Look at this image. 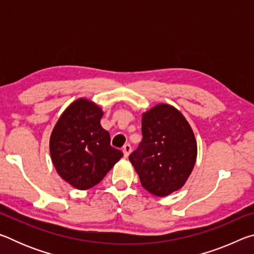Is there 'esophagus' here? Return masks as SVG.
Masks as SVG:
<instances>
[{"label":"esophagus","mask_w":254,"mask_h":254,"mask_svg":"<svg viewBox=\"0 0 254 254\" xmlns=\"http://www.w3.org/2000/svg\"><path fill=\"white\" fill-rule=\"evenodd\" d=\"M122 151H123V154H124V157L126 158H127L128 156H130V153H131V145L130 144H126L123 147V149H122Z\"/></svg>","instance_id":"34e87169"}]
</instances>
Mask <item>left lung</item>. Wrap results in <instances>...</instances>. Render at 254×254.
<instances>
[{
	"mask_svg": "<svg viewBox=\"0 0 254 254\" xmlns=\"http://www.w3.org/2000/svg\"><path fill=\"white\" fill-rule=\"evenodd\" d=\"M141 122L143 139L128 159L144 189L168 196L184 186L194 169V131L182 112L163 103L144 112Z\"/></svg>",
	"mask_w": 254,
	"mask_h": 254,
	"instance_id": "8db88e82",
	"label": "left lung"
}]
</instances>
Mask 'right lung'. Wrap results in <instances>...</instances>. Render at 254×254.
I'll return each mask as SVG.
<instances>
[{"label": "right lung", "instance_id": "right-lung-1", "mask_svg": "<svg viewBox=\"0 0 254 254\" xmlns=\"http://www.w3.org/2000/svg\"><path fill=\"white\" fill-rule=\"evenodd\" d=\"M103 114L100 105L80 97L63 112L51 132L49 149L56 171L79 190L100 183L123 156L111 147L110 133L101 126Z\"/></svg>", "mask_w": 254, "mask_h": 254}]
</instances>
